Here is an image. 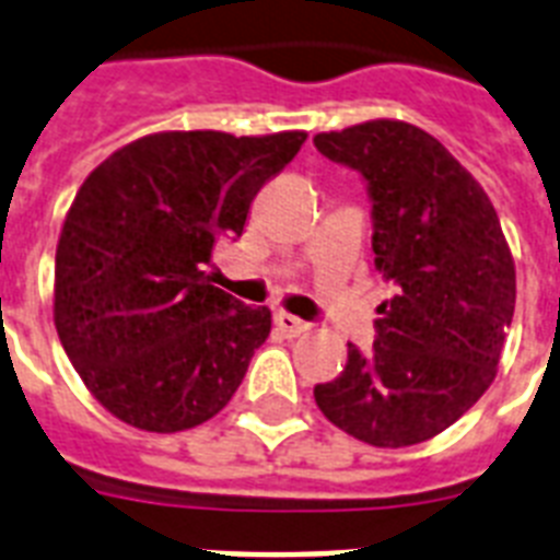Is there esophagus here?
Listing matches in <instances>:
<instances>
[{
    "label": "esophagus",
    "instance_id": "34e87169",
    "mask_svg": "<svg viewBox=\"0 0 560 560\" xmlns=\"http://www.w3.org/2000/svg\"><path fill=\"white\" fill-rule=\"evenodd\" d=\"M276 327H279L281 334L288 336V339H293V336H302L311 330V325H307V322L299 319V316H293V313H284V311L276 313Z\"/></svg>",
    "mask_w": 560,
    "mask_h": 560
}]
</instances>
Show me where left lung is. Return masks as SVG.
Instances as JSON below:
<instances>
[{
	"mask_svg": "<svg viewBox=\"0 0 560 560\" xmlns=\"http://www.w3.org/2000/svg\"><path fill=\"white\" fill-rule=\"evenodd\" d=\"M316 149L362 172L374 265L394 284L374 351L313 388L345 434L376 448L438 438L483 397L515 313V258L489 195L429 131L406 120L322 131Z\"/></svg>",
	"mask_w": 560,
	"mask_h": 560,
	"instance_id": "left-lung-1",
	"label": "left lung"
}]
</instances>
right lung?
<instances>
[{
  "instance_id": "right-lung-1",
  "label": "right lung",
  "mask_w": 560,
  "mask_h": 560,
  "mask_svg": "<svg viewBox=\"0 0 560 560\" xmlns=\"http://www.w3.org/2000/svg\"><path fill=\"white\" fill-rule=\"evenodd\" d=\"M304 140L154 131L85 177L57 241L54 325L117 420L175 434L233 399L272 316L215 288L207 265Z\"/></svg>"
}]
</instances>
